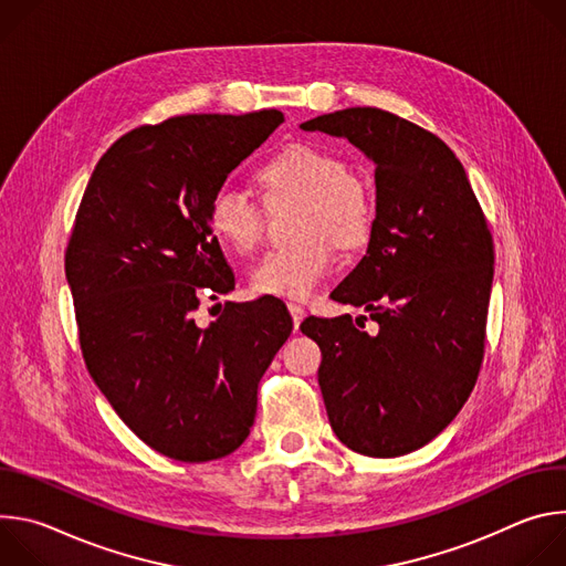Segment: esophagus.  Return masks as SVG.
<instances>
[{"label": "esophagus", "instance_id": "obj_1", "mask_svg": "<svg viewBox=\"0 0 566 566\" xmlns=\"http://www.w3.org/2000/svg\"><path fill=\"white\" fill-rule=\"evenodd\" d=\"M289 311H291V317H293V327L297 329L300 327V322L304 319V315H306V311H304V306H300V304H289Z\"/></svg>", "mask_w": 566, "mask_h": 566}]
</instances>
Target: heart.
<instances>
[{
  "instance_id": "b5f03b06",
  "label": "heart",
  "mask_w": 566,
  "mask_h": 566,
  "mask_svg": "<svg viewBox=\"0 0 566 566\" xmlns=\"http://www.w3.org/2000/svg\"><path fill=\"white\" fill-rule=\"evenodd\" d=\"M255 184L269 208L302 201L297 244L266 253L251 271L258 295L306 300L334 269V244L356 251L376 223V201L367 184L349 170L347 158L315 143H293L255 170ZM208 223L223 247L251 255L264 239L266 212L253 199L221 190L208 208Z\"/></svg>"
}]
</instances>
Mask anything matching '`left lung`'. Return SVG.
Here are the masks:
<instances>
[{
	"instance_id": "8db88e82",
	"label": "left lung",
	"mask_w": 566,
	"mask_h": 566,
	"mask_svg": "<svg viewBox=\"0 0 566 566\" xmlns=\"http://www.w3.org/2000/svg\"><path fill=\"white\" fill-rule=\"evenodd\" d=\"M343 136L376 164L367 255L332 293L367 315L306 317L336 437L365 457L430 443L468 400L486 347L495 247L463 166L432 132L378 107L300 125Z\"/></svg>"
}]
</instances>
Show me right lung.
Instances as JSON below:
<instances>
[{"label": "right lung", "mask_w": 566, "mask_h": 566, "mask_svg": "<svg viewBox=\"0 0 566 566\" xmlns=\"http://www.w3.org/2000/svg\"><path fill=\"white\" fill-rule=\"evenodd\" d=\"M282 112L188 114L123 134L98 160L64 253L85 365L125 426L186 463L221 459L251 432L258 387L293 319L277 297L201 300L234 275L208 223L226 177Z\"/></svg>", "instance_id": "right-lung-1"}]
</instances>
